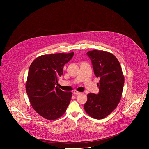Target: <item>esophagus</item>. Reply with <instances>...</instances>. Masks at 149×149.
I'll use <instances>...</instances> for the list:
<instances>
[{
  "mask_svg": "<svg viewBox=\"0 0 149 149\" xmlns=\"http://www.w3.org/2000/svg\"><path fill=\"white\" fill-rule=\"evenodd\" d=\"M81 93L80 92H78V91H74V92H73V94H74V95H78V94H79Z\"/></svg>",
  "mask_w": 149,
  "mask_h": 149,
  "instance_id": "1",
  "label": "esophagus"
}]
</instances>
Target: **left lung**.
Listing matches in <instances>:
<instances>
[{
    "label": "left lung",
    "mask_w": 149,
    "mask_h": 149,
    "mask_svg": "<svg viewBox=\"0 0 149 149\" xmlns=\"http://www.w3.org/2000/svg\"><path fill=\"white\" fill-rule=\"evenodd\" d=\"M91 60L95 75L100 78L97 94L90 93L84 110L91 117L102 119L111 114L118 105L124 83L120 62L111 53L98 50L87 53Z\"/></svg>",
    "instance_id": "obj_1"
}]
</instances>
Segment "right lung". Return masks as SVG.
Segmentation results:
<instances>
[{
  "mask_svg": "<svg viewBox=\"0 0 149 149\" xmlns=\"http://www.w3.org/2000/svg\"><path fill=\"white\" fill-rule=\"evenodd\" d=\"M74 56V52L41 55L29 69L26 91L35 111L44 118L54 120L66 111L72 93L63 91L55 86L63 74V68Z\"/></svg>",
  "mask_w": 149,
  "mask_h": 149,
  "instance_id": "obj_1",
  "label": "right lung"
}]
</instances>
